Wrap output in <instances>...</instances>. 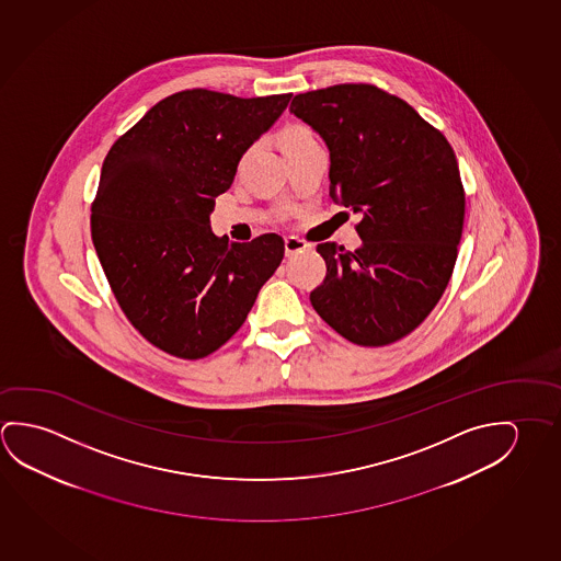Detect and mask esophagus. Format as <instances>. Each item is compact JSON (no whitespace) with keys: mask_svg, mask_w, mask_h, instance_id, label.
Wrapping results in <instances>:
<instances>
[{"mask_svg":"<svg viewBox=\"0 0 561 561\" xmlns=\"http://www.w3.org/2000/svg\"><path fill=\"white\" fill-rule=\"evenodd\" d=\"M285 251L288 257H294V255H298V253L310 251V245H308L306 241L298 240V238H286Z\"/></svg>","mask_w":561,"mask_h":561,"instance_id":"1","label":"esophagus"}]
</instances>
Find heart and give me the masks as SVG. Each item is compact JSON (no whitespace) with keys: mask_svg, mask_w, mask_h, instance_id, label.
<instances>
[{"mask_svg":"<svg viewBox=\"0 0 561 561\" xmlns=\"http://www.w3.org/2000/svg\"><path fill=\"white\" fill-rule=\"evenodd\" d=\"M313 134L306 128V126H290L283 133V148L285 150H293V148H300V146H308L313 144Z\"/></svg>","mask_w":561,"mask_h":561,"instance_id":"heart-1","label":"heart"}]
</instances>
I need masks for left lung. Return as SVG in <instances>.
<instances>
[{
    "label": "left lung",
    "mask_w": 561,
    "mask_h": 561,
    "mask_svg": "<svg viewBox=\"0 0 561 561\" xmlns=\"http://www.w3.org/2000/svg\"><path fill=\"white\" fill-rule=\"evenodd\" d=\"M290 113L330 150L333 203L360 216L358 250L318 245L328 275L311 306L351 343L390 345L453 275L466 205L454 150L405 101L365 83L300 93Z\"/></svg>",
    "instance_id": "left-lung-1"
}]
</instances>
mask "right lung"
Masks as SVG:
<instances>
[{
	"label": "right lung",
	"mask_w": 561,
	"mask_h": 561,
	"mask_svg": "<svg viewBox=\"0 0 561 561\" xmlns=\"http://www.w3.org/2000/svg\"><path fill=\"white\" fill-rule=\"evenodd\" d=\"M293 93L241 99L173 93L121 136L103 161L91 236L121 308L151 345L203 358L240 330L285 257L276 233L216 238L214 198Z\"/></svg>",
	"instance_id": "add662e5"
}]
</instances>
